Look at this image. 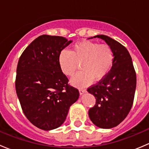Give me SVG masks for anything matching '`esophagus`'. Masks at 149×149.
<instances>
[{"label": "esophagus", "mask_w": 149, "mask_h": 149, "mask_svg": "<svg viewBox=\"0 0 149 149\" xmlns=\"http://www.w3.org/2000/svg\"><path fill=\"white\" fill-rule=\"evenodd\" d=\"M86 92V89H83V88H80L79 89V94H80V95H82V94H84Z\"/></svg>", "instance_id": "obj_1"}]
</instances>
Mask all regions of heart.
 <instances>
[{
  "label": "heart",
  "instance_id": "heart-1",
  "mask_svg": "<svg viewBox=\"0 0 149 149\" xmlns=\"http://www.w3.org/2000/svg\"><path fill=\"white\" fill-rule=\"evenodd\" d=\"M114 52L108 45H100L91 41H81L72 47L71 50H62L58 57L60 68L63 74H74L81 64V70L70 83L79 87L86 86L94 80H103L114 63Z\"/></svg>",
  "mask_w": 149,
  "mask_h": 149
}]
</instances>
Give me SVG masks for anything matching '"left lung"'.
Listing matches in <instances>:
<instances>
[{
    "label": "left lung",
    "instance_id": "left-lung-1",
    "mask_svg": "<svg viewBox=\"0 0 149 149\" xmlns=\"http://www.w3.org/2000/svg\"><path fill=\"white\" fill-rule=\"evenodd\" d=\"M96 37L111 47L115 58L107 76L87 89L96 98L95 105L88 110V116L96 126L109 129L124 120L133 106L136 74L130 53L124 46L103 34L88 39Z\"/></svg>",
    "mask_w": 149,
    "mask_h": 149
}]
</instances>
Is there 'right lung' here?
I'll return each instance as SVG.
<instances>
[{
    "instance_id": "obj_1",
    "label": "right lung",
    "mask_w": 149,
    "mask_h": 149,
    "mask_svg": "<svg viewBox=\"0 0 149 149\" xmlns=\"http://www.w3.org/2000/svg\"><path fill=\"white\" fill-rule=\"evenodd\" d=\"M72 42L43 34L24 49L18 62L17 97L26 118L42 130L60 127L79 99V90L68 84L58 63L61 52Z\"/></svg>"
}]
</instances>
